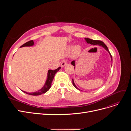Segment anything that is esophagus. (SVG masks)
I'll return each mask as SVG.
<instances>
[{"label":"esophagus","instance_id":"esophagus-1","mask_svg":"<svg viewBox=\"0 0 131 131\" xmlns=\"http://www.w3.org/2000/svg\"><path fill=\"white\" fill-rule=\"evenodd\" d=\"M67 61L66 59H63V60L61 62V67H64L67 64Z\"/></svg>","mask_w":131,"mask_h":131}]
</instances>
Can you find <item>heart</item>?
I'll list each match as a JSON object with an SVG mask.
<instances>
[{
	"mask_svg": "<svg viewBox=\"0 0 131 131\" xmlns=\"http://www.w3.org/2000/svg\"><path fill=\"white\" fill-rule=\"evenodd\" d=\"M81 52V48L80 47L77 45L75 46L72 50V56L74 57H78Z\"/></svg>",
	"mask_w": 131,
	"mask_h": 131,
	"instance_id": "heart-1",
	"label": "heart"
}]
</instances>
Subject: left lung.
Returning a JSON list of instances; mask_svg holds the SVG:
<instances>
[{"label": "left lung", "instance_id": "left-lung-1", "mask_svg": "<svg viewBox=\"0 0 131 131\" xmlns=\"http://www.w3.org/2000/svg\"><path fill=\"white\" fill-rule=\"evenodd\" d=\"M85 40H86V42H88V43H90V44H91V45H100V46H102V47H103L106 50V51H108V52H109V53L110 54V57H111V59H112V55H111V54H110V52H109V50H108V47H107V46H106V45L105 44V43L103 42V41H100V40H92V39H89V38H85ZM71 64H72L73 66H75V61H72V63H71ZM73 80V86L75 87V88L76 89H79L77 87V86L75 85V84H74V80H73V79H72Z\"/></svg>", "mask_w": 131, "mask_h": 131}]
</instances>
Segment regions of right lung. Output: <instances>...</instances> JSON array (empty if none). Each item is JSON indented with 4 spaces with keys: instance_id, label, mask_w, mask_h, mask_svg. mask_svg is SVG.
<instances>
[{
    "instance_id": "right-lung-1",
    "label": "right lung",
    "mask_w": 131,
    "mask_h": 131,
    "mask_svg": "<svg viewBox=\"0 0 131 131\" xmlns=\"http://www.w3.org/2000/svg\"><path fill=\"white\" fill-rule=\"evenodd\" d=\"M33 45H34L33 40H30L24 43V44L22 45L20 47H24V46H33ZM60 69H61V67H58L57 69L55 70H49L48 73H47V78L46 81L45 82L44 86H43L42 87V88L40 90L33 93H28V92H25V91H22L25 93H27L29 95H32V96H38V95H40L41 94L46 93L47 91H48L49 90V89L51 88V84H52V82L53 81V79L54 78L55 74H56Z\"/></svg>"
}]
</instances>
